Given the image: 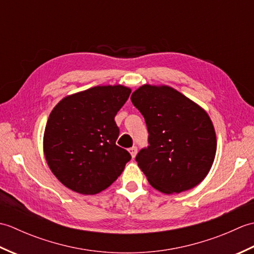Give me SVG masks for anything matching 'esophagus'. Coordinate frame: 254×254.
<instances>
[{"instance_id": "34e87169", "label": "esophagus", "mask_w": 254, "mask_h": 254, "mask_svg": "<svg viewBox=\"0 0 254 254\" xmlns=\"http://www.w3.org/2000/svg\"><path fill=\"white\" fill-rule=\"evenodd\" d=\"M128 153L131 154V156H132V158H134L136 156V154H137V147L136 146H133V147H131V148H128Z\"/></svg>"}]
</instances>
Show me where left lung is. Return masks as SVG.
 I'll return each instance as SVG.
<instances>
[{"label":"left lung","instance_id":"1","mask_svg":"<svg viewBox=\"0 0 254 254\" xmlns=\"http://www.w3.org/2000/svg\"><path fill=\"white\" fill-rule=\"evenodd\" d=\"M148 131L135 160L150 186L165 194L196 187L214 163L217 141L208 115L169 86L143 85L131 96Z\"/></svg>","mask_w":254,"mask_h":254}]
</instances>
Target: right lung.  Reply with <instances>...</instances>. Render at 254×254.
Segmentation results:
<instances>
[{
	"mask_svg": "<svg viewBox=\"0 0 254 254\" xmlns=\"http://www.w3.org/2000/svg\"><path fill=\"white\" fill-rule=\"evenodd\" d=\"M131 89L122 85L96 86L67 96L48 119L44 152L58 180L80 194L91 195L110 187L131 155L119 147L115 117Z\"/></svg>",
	"mask_w": 254,
	"mask_h": 254,
	"instance_id": "add662e5",
	"label": "right lung"
}]
</instances>
